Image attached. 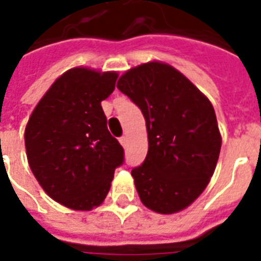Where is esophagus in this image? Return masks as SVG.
Here are the masks:
<instances>
[{
  "mask_svg": "<svg viewBox=\"0 0 261 261\" xmlns=\"http://www.w3.org/2000/svg\"><path fill=\"white\" fill-rule=\"evenodd\" d=\"M120 144H121V145H123V147H125V145H127V137L125 136H123V137H120Z\"/></svg>",
  "mask_w": 261,
  "mask_h": 261,
  "instance_id": "1",
  "label": "esophagus"
}]
</instances>
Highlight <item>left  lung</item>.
<instances>
[{
    "label": "left lung",
    "instance_id": "8db88e82",
    "mask_svg": "<svg viewBox=\"0 0 261 261\" xmlns=\"http://www.w3.org/2000/svg\"><path fill=\"white\" fill-rule=\"evenodd\" d=\"M117 89L147 125V156L131 170L142 204L159 214L186 208L207 187L221 151L213 105L177 69L155 61L125 72Z\"/></svg>",
    "mask_w": 261,
    "mask_h": 261
}]
</instances>
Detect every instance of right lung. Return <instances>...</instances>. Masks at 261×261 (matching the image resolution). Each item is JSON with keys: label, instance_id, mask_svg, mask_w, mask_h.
<instances>
[{"label": "right lung", "instance_id": "add662e5", "mask_svg": "<svg viewBox=\"0 0 261 261\" xmlns=\"http://www.w3.org/2000/svg\"><path fill=\"white\" fill-rule=\"evenodd\" d=\"M117 74L72 68L54 82L33 110L25 147L43 190L65 207L89 211L108 196L124 149L108 130L100 102Z\"/></svg>", "mask_w": 261, "mask_h": 261}]
</instances>
